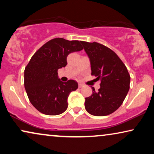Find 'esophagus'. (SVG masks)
<instances>
[{"mask_svg":"<svg viewBox=\"0 0 154 154\" xmlns=\"http://www.w3.org/2000/svg\"><path fill=\"white\" fill-rule=\"evenodd\" d=\"M83 86V85L82 83H79V88H82Z\"/></svg>","mask_w":154,"mask_h":154,"instance_id":"obj_1","label":"esophagus"}]
</instances>
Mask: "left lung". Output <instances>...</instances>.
Listing matches in <instances>:
<instances>
[{
    "label": "left lung",
    "mask_w": 154,
    "mask_h": 154,
    "mask_svg": "<svg viewBox=\"0 0 154 154\" xmlns=\"http://www.w3.org/2000/svg\"><path fill=\"white\" fill-rule=\"evenodd\" d=\"M91 66V75L101 80L100 88L85 98L86 111L91 115L104 116L116 111L130 89V76L125 65L110 48L93 42L81 41Z\"/></svg>",
    "instance_id": "1"
}]
</instances>
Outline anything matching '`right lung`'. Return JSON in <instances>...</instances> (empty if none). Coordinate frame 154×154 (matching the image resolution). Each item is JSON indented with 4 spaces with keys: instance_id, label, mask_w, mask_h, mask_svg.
<instances>
[{
    "instance_id": "right-lung-1",
    "label": "right lung",
    "mask_w": 154,
    "mask_h": 154,
    "mask_svg": "<svg viewBox=\"0 0 154 154\" xmlns=\"http://www.w3.org/2000/svg\"><path fill=\"white\" fill-rule=\"evenodd\" d=\"M82 50L81 41L57 38L44 44L31 58L24 70V88L31 104L41 113L56 116L66 110L67 99L78 88V83L61 81L57 71L66 66L69 54Z\"/></svg>"
}]
</instances>
